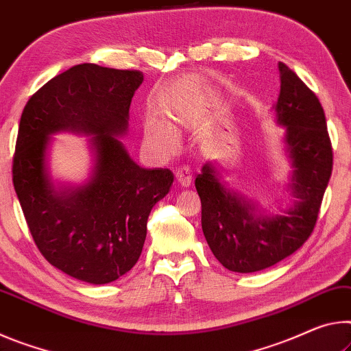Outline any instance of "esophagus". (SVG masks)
<instances>
[{
  "label": "esophagus",
  "instance_id": "obj_1",
  "mask_svg": "<svg viewBox=\"0 0 351 351\" xmlns=\"http://www.w3.org/2000/svg\"><path fill=\"white\" fill-rule=\"evenodd\" d=\"M176 180L183 188H186V186L191 185V180H193L191 168H189V166H180V168H177V171H176Z\"/></svg>",
  "mask_w": 351,
  "mask_h": 351
}]
</instances>
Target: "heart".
Wrapping results in <instances>:
<instances>
[{"label": "heart", "instance_id": "b5f03b06", "mask_svg": "<svg viewBox=\"0 0 351 351\" xmlns=\"http://www.w3.org/2000/svg\"><path fill=\"white\" fill-rule=\"evenodd\" d=\"M147 141L163 152H169L176 147L174 132L171 130L169 125H166L162 121H154L152 124H149Z\"/></svg>", "mask_w": 351, "mask_h": 351}]
</instances>
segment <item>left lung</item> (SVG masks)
I'll list each match as a JSON object with an SVG mask.
<instances>
[{
  "label": "left lung",
  "mask_w": 351,
  "mask_h": 351,
  "mask_svg": "<svg viewBox=\"0 0 351 351\" xmlns=\"http://www.w3.org/2000/svg\"><path fill=\"white\" fill-rule=\"evenodd\" d=\"M278 70L275 112L286 128V151L294 168V206L280 216L258 215L254 205L222 185L210 163L196 177L205 239L216 260L232 272L263 271L300 249L311 237L331 177L332 149L324 108L283 62Z\"/></svg>",
  "instance_id": "8db88e82"
}]
</instances>
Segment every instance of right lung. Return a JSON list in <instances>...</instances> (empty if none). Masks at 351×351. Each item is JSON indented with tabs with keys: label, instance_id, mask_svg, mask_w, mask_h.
Wrapping results in <instances>:
<instances>
[{
	"label": "right lung",
	"instance_id": "obj_1",
	"mask_svg": "<svg viewBox=\"0 0 351 351\" xmlns=\"http://www.w3.org/2000/svg\"><path fill=\"white\" fill-rule=\"evenodd\" d=\"M143 82L138 70L82 63L57 74L21 113L12 182L40 254L73 278L93 285L118 280L141 255L152 206L169 193L174 174L143 169L117 136ZM59 130L93 134L94 177L56 192L44 168L47 136Z\"/></svg>",
	"mask_w": 351,
	"mask_h": 351
}]
</instances>
